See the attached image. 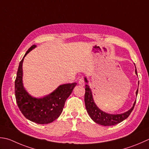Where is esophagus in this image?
I'll return each mask as SVG.
<instances>
[{
  "label": "esophagus",
  "mask_w": 149,
  "mask_h": 149,
  "mask_svg": "<svg viewBox=\"0 0 149 149\" xmlns=\"http://www.w3.org/2000/svg\"><path fill=\"white\" fill-rule=\"evenodd\" d=\"M78 83L81 86H84V81H83V79L82 78H81V79H79Z\"/></svg>",
  "instance_id": "1"
}]
</instances>
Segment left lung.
Listing matches in <instances>:
<instances>
[{
  "label": "left lung",
  "mask_w": 149,
  "mask_h": 149,
  "mask_svg": "<svg viewBox=\"0 0 149 149\" xmlns=\"http://www.w3.org/2000/svg\"><path fill=\"white\" fill-rule=\"evenodd\" d=\"M136 74H137V71L136 68ZM84 81L88 83L86 78L84 77ZM138 88L136 91V95H138ZM84 103H85V107L86 111L91 118L93 121L96 123L100 124L103 126H112L121 123V121L125 120L129 117L130 113L134 109L135 106L136 101L134 103L132 107L127 112L119 114H110L103 112V110H100L94 103V99H93L92 90L90 89L88 84H86L85 85V94H84Z\"/></svg>",
  "instance_id": "obj_1"
}]
</instances>
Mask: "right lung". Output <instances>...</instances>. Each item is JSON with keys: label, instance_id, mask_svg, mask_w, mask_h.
I'll return each mask as SVG.
<instances>
[{"label": "right lung", "instance_id": "right-lung-1", "mask_svg": "<svg viewBox=\"0 0 149 149\" xmlns=\"http://www.w3.org/2000/svg\"><path fill=\"white\" fill-rule=\"evenodd\" d=\"M36 47V45L31 46L19 63L15 81V94L17 105L26 118L38 124H48L59 117L66 100L77 83L62 84L51 94L41 98L32 97L29 94L23 86L22 63L26 55Z\"/></svg>", "mask_w": 149, "mask_h": 149}]
</instances>
